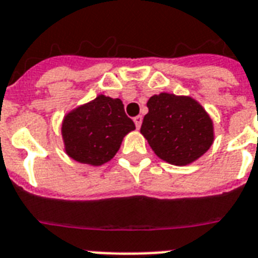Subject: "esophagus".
<instances>
[{"label":"esophagus","instance_id":"1","mask_svg":"<svg viewBox=\"0 0 258 258\" xmlns=\"http://www.w3.org/2000/svg\"><path fill=\"white\" fill-rule=\"evenodd\" d=\"M142 120H143V117H142L141 115H138V116L134 117V121H135V125H137V128H141Z\"/></svg>","mask_w":258,"mask_h":258}]
</instances>
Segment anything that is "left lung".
Instances as JSON below:
<instances>
[{
    "mask_svg": "<svg viewBox=\"0 0 258 258\" xmlns=\"http://www.w3.org/2000/svg\"><path fill=\"white\" fill-rule=\"evenodd\" d=\"M141 133L163 161L186 166L213 145V121L204 107L188 96L162 92L147 101Z\"/></svg>",
    "mask_w": 258,
    "mask_h": 258,
    "instance_id": "obj_1",
    "label": "left lung"
}]
</instances>
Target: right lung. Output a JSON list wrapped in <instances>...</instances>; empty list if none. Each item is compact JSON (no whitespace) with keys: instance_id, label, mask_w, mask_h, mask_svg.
Returning a JSON list of instances; mask_svg holds the SVG:
<instances>
[{"instance_id":"obj_1","label":"right lung","mask_w":258,"mask_h":258,"mask_svg":"<svg viewBox=\"0 0 258 258\" xmlns=\"http://www.w3.org/2000/svg\"><path fill=\"white\" fill-rule=\"evenodd\" d=\"M135 130L120 99L99 95L95 100L71 111L62 121L66 153L72 159L100 166L111 161L123 138Z\"/></svg>"}]
</instances>
